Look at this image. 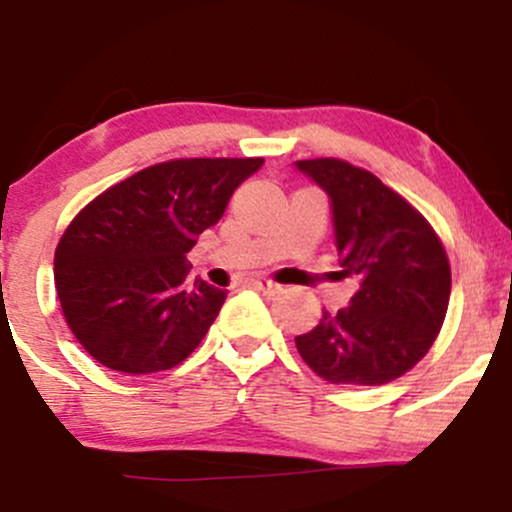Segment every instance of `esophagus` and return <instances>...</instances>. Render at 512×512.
<instances>
[{
    "instance_id": "obj_1",
    "label": "esophagus",
    "mask_w": 512,
    "mask_h": 512,
    "mask_svg": "<svg viewBox=\"0 0 512 512\" xmlns=\"http://www.w3.org/2000/svg\"><path fill=\"white\" fill-rule=\"evenodd\" d=\"M252 286L262 293H281V286L274 284V281H267V279H252Z\"/></svg>"
}]
</instances>
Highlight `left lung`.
<instances>
[{"instance_id":"1","label":"left lung","mask_w":512,"mask_h":512,"mask_svg":"<svg viewBox=\"0 0 512 512\" xmlns=\"http://www.w3.org/2000/svg\"><path fill=\"white\" fill-rule=\"evenodd\" d=\"M332 207L344 276L358 291L322 313L296 349L332 385H383L414 368L436 342L450 301V264L428 221L368 170L337 158L296 161Z\"/></svg>"}]
</instances>
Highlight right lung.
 I'll use <instances>...</instances> for the list:
<instances>
[{
  "label": "right lung",
  "instance_id": "right-lung-1",
  "mask_svg": "<svg viewBox=\"0 0 512 512\" xmlns=\"http://www.w3.org/2000/svg\"><path fill=\"white\" fill-rule=\"evenodd\" d=\"M262 163H158L105 190L69 223L55 252L57 296L69 330L98 363L146 375L197 349L226 291L187 279L185 255Z\"/></svg>",
  "mask_w": 512,
  "mask_h": 512
}]
</instances>
